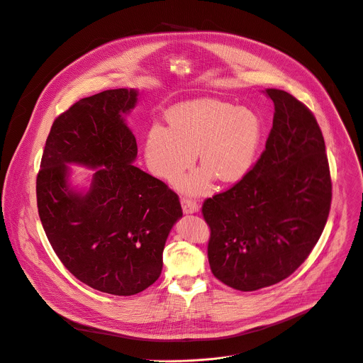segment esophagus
Returning a JSON list of instances; mask_svg holds the SVG:
<instances>
[{"label":"esophagus","mask_w":363,"mask_h":363,"mask_svg":"<svg viewBox=\"0 0 363 363\" xmlns=\"http://www.w3.org/2000/svg\"><path fill=\"white\" fill-rule=\"evenodd\" d=\"M182 209L186 215H191V213H197L199 212V205L190 199H182Z\"/></svg>","instance_id":"34e87169"}]
</instances>
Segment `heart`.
I'll return each mask as SVG.
<instances>
[{
	"instance_id": "b5f03b06",
	"label": "heart",
	"mask_w": 363,
	"mask_h": 363,
	"mask_svg": "<svg viewBox=\"0 0 363 363\" xmlns=\"http://www.w3.org/2000/svg\"><path fill=\"white\" fill-rule=\"evenodd\" d=\"M167 130L152 127L144 141L148 170L158 179L174 180L193 166L197 152L202 169L179 179L174 186L184 194H203L218 179L223 184L242 180L261 145V118L248 108L200 98L172 108Z\"/></svg>"
}]
</instances>
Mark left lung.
<instances>
[{"mask_svg":"<svg viewBox=\"0 0 363 363\" xmlns=\"http://www.w3.org/2000/svg\"><path fill=\"white\" fill-rule=\"evenodd\" d=\"M264 94L275 109L265 151L242 180L202 208L211 226V269L239 291L291 275L317 244L332 202L325 140L314 115L286 91Z\"/></svg>","mask_w":363,"mask_h":363,"instance_id":"1","label":"left lung"}]
</instances>
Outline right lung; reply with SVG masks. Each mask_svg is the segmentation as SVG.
I'll list each match as a JSON object with an SVG mask.
<instances>
[{
    "mask_svg": "<svg viewBox=\"0 0 363 363\" xmlns=\"http://www.w3.org/2000/svg\"><path fill=\"white\" fill-rule=\"evenodd\" d=\"M137 89H111L59 115L37 176V208L50 245L86 286L113 296L144 291L163 269V251L183 216L179 197L134 166L137 141L125 123ZM72 164L94 172L71 184Z\"/></svg>",
    "mask_w": 363,
    "mask_h": 363,
    "instance_id": "1",
    "label": "right lung"
}]
</instances>
